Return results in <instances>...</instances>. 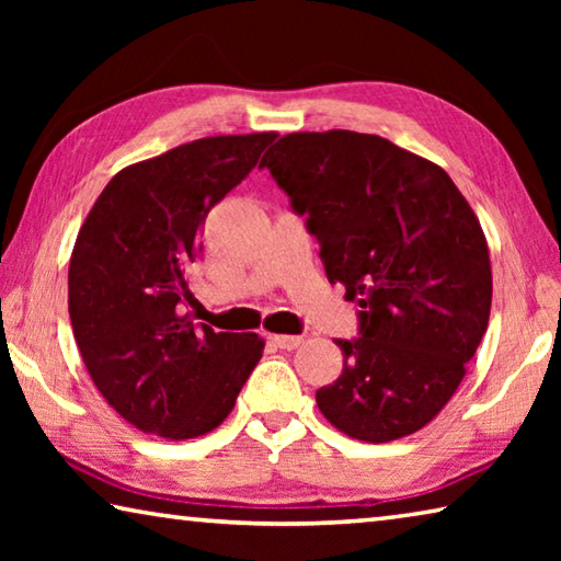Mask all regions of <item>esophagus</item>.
<instances>
[{"label":"esophagus","instance_id":"obj_1","mask_svg":"<svg viewBox=\"0 0 561 561\" xmlns=\"http://www.w3.org/2000/svg\"><path fill=\"white\" fill-rule=\"evenodd\" d=\"M272 341H274V346H277V348L291 351V348H297L304 339L301 336H289V334H274Z\"/></svg>","mask_w":561,"mask_h":561}]
</instances>
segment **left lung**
Returning a JSON list of instances; mask_svg holds the SVG:
<instances>
[{"mask_svg": "<svg viewBox=\"0 0 561 561\" xmlns=\"http://www.w3.org/2000/svg\"><path fill=\"white\" fill-rule=\"evenodd\" d=\"M360 307L344 371L317 391L348 438H405L438 415L488 329L492 270L478 215L440 165L371 133H287L267 158Z\"/></svg>", "mask_w": 561, "mask_h": 561, "instance_id": "obj_1", "label": "left lung"}]
</instances>
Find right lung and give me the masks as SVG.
Segmentation results:
<instances>
[{
    "mask_svg": "<svg viewBox=\"0 0 561 561\" xmlns=\"http://www.w3.org/2000/svg\"><path fill=\"white\" fill-rule=\"evenodd\" d=\"M274 130L210 136L118 170L76 237L73 339L106 403L138 431L187 440L234 408L264 351L183 314L207 213L257 165Z\"/></svg>",
    "mask_w": 561,
    "mask_h": 561,
    "instance_id": "add662e5",
    "label": "right lung"
}]
</instances>
